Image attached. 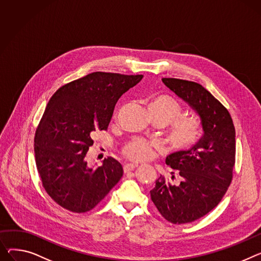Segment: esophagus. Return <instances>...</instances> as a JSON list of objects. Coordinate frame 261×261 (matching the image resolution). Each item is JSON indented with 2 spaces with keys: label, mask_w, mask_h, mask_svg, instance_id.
<instances>
[{
  "label": "esophagus",
  "mask_w": 261,
  "mask_h": 261,
  "mask_svg": "<svg viewBox=\"0 0 261 261\" xmlns=\"http://www.w3.org/2000/svg\"><path fill=\"white\" fill-rule=\"evenodd\" d=\"M137 166L138 165H136V164H126L124 166V171H125V173L133 171V170H135V168H137Z\"/></svg>",
  "instance_id": "1"
}]
</instances>
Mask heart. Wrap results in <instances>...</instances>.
<instances>
[{"label": "heart", "mask_w": 261, "mask_h": 261, "mask_svg": "<svg viewBox=\"0 0 261 261\" xmlns=\"http://www.w3.org/2000/svg\"><path fill=\"white\" fill-rule=\"evenodd\" d=\"M150 118H158L167 128V142L173 150L186 151L194 147L202 135L201 119L196 115L181 114L180 103L170 95L154 94L147 101ZM156 144L142 138L128 142L121 153L129 161L142 163L153 158Z\"/></svg>", "instance_id": "1"}]
</instances>
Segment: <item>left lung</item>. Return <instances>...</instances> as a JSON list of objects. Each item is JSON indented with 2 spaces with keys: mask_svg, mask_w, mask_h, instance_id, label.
<instances>
[{
  "mask_svg": "<svg viewBox=\"0 0 261 261\" xmlns=\"http://www.w3.org/2000/svg\"><path fill=\"white\" fill-rule=\"evenodd\" d=\"M162 81L196 111L203 129L194 147L167 156L172 177L161 175L150 191L162 216L171 223L181 224L212 211L228 191L235 165V128L227 108L200 84L171 77ZM175 174L177 183L174 181Z\"/></svg>",
  "mask_w": 261,
  "mask_h": 261,
  "instance_id": "left-lung-1",
  "label": "left lung"
}]
</instances>
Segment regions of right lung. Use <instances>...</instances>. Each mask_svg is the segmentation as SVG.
I'll return each instance as SVG.
<instances>
[{"instance_id":"add662e5","label":"right lung","mask_w":261,"mask_h":261,"mask_svg":"<svg viewBox=\"0 0 261 261\" xmlns=\"http://www.w3.org/2000/svg\"><path fill=\"white\" fill-rule=\"evenodd\" d=\"M142 74L93 72L68 83L49 99L34 136L38 172L47 194L64 209L92 210L123 176V167L107 158L87 167L86 153L95 130H107L118 98Z\"/></svg>"}]
</instances>
